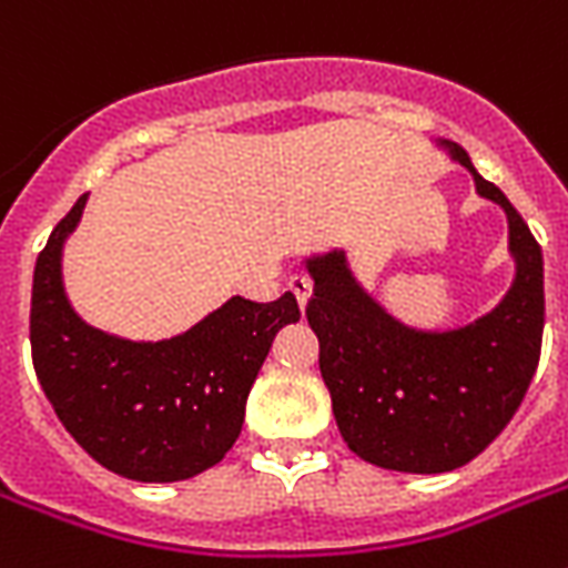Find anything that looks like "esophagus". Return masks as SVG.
<instances>
[{
	"label": "esophagus",
	"instance_id": "1",
	"mask_svg": "<svg viewBox=\"0 0 568 568\" xmlns=\"http://www.w3.org/2000/svg\"><path fill=\"white\" fill-rule=\"evenodd\" d=\"M288 288H292L294 297H297V303H301V310H306V303H310V297H312V280H310V276L294 274L292 280H288Z\"/></svg>",
	"mask_w": 568,
	"mask_h": 568
}]
</instances>
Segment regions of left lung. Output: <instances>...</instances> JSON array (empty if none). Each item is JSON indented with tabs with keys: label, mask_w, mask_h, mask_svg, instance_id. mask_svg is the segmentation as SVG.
<instances>
[{
	"label": "left lung",
	"mask_w": 568,
	"mask_h": 568,
	"mask_svg": "<svg viewBox=\"0 0 568 568\" xmlns=\"http://www.w3.org/2000/svg\"><path fill=\"white\" fill-rule=\"evenodd\" d=\"M436 146L507 214L516 274L493 310L459 327H409L365 292L342 247L303 262L315 283L306 318L321 342L338 433L365 463L406 475L466 466L510 424L537 372L546 324L542 250L528 223L463 146L445 138Z\"/></svg>",
	"instance_id": "obj_1"
}]
</instances>
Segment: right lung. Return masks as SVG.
<instances>
[{
    "instance_id": "add662e5",
    "label": "right lung",
    "mask_w": 568,
    "mask_h": 568,
    "mask_svg": "<svg viewBox=\"0 0 568 568\" xmlns=\"http://www.w3.org/2000/svg\"><path fill=\"white\" fill-rule=\"evenodd\" d=\"M88 194L49 235L31 285V359L67 433L100 466L141 484L189 480L235 445L271 342L301 318L285 292L209 312L180 336L132 342L91 327L64 292L61 256Z\"/></svg>"
}]
</instances>
